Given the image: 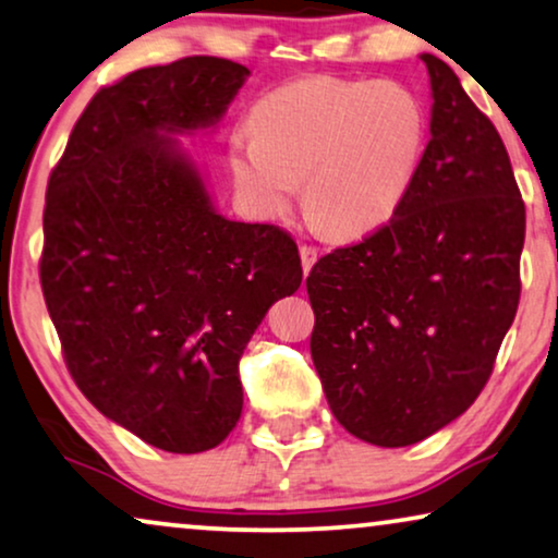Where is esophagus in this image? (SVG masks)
Masks as SVG:
<instances>
[{"label": "esophagus", "instance_id": "1", "mask_svg": "<svg viewBox=\"0 0 558 558\" xmlns=\"http://www.w3.org/2000/svg\"><path fill=\"white\" fill-rule=\"evenodd\" d=\"M318 260V250L313 245H301V265H303V272L308 276L313 265H316Z\"/></svg>", "mask_w": 558, "mask_h": 558}]
</instances>
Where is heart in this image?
<instances>
[{"mask_svg":"<svg viewBox=\"0 0 558 558\" xmlns=\"http://www.w3.org/2000/svg\"><path fill=\"white\" fill-rule=\"evenodd\" d=\"M427 111L391 81L311 75L257 100L250 131L230 136V169L265 219L305 209L333 238L379 230L402 207L427 148Z\"/></svg>","mask_w":558,"mask_h":558,"instance_id":"heart-1","label":"heart"}]
</instances>
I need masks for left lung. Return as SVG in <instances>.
<instances>
[{"instance_id":"obj_1","label":"left lung","mask_w":558,"mask_h":558,"mask_svg":"<svg viewBox=\"0 0 558 558\" xmlns=\"http://www.w3.org/2000/svg\"><path fill=\"white\" fill-rule=\"evenodd\" d=\"M422 60L433 138L410 194L305 278L328 407L379 447L420 442L475 402L521 298L525 207L504 138L447 62Z\"/></svg>"}]
</instances>
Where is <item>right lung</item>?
I'll return each instance as SVG.
<instances>
[{"label":"right lung","instance_id":"right-lung-1","mask_svg":"<svg viewBox=\"0 0 558 558\" xmlns=\"http://www.w3.org/2000/svg\"><path fill=\"white\" fill-rule=\"evenodd\" d=\"M247 75L192 54L104 85L47 182L40 282L68 372L98 412L167 452L232 433L242 351L303 280L295 240L217 215L167 136L215 125Z\"/></svg>","mask_w":558,"mask_h":558}]
</instances>
